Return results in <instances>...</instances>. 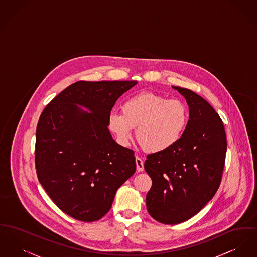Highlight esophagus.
Masks as SVG:
<instances>
[{"label": "esophagus", "mask_w": 257, "mask_h": 257, "mask_svg": "<svg viewBox=\"0 0 257 257\" xmlns=\"http://www.w3.org/2000/svg\"><path fill=\"white\" fill-rule=\"evenodd\" d=\"M136 166L138 172H143L144 171V162L140 157H136Z\"/></svg>", "instance_id": "34e87169"}]
</instances>
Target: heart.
Instances as JSON below:
<instances>
[{
  "mask_svg": "<svg viewBox=\"0 0 257 257\" xmlns=\"http://www.w3.org/2000/svg\"><path fill=\"white\" fill-rule=\"evenodd\" d=\"M188 116V108L181 100L142 92L122 104L121 114L109 115L108 128L121 144L128 145L137 127L141 147L148 152H161L181 140Z\"/></svg>",
  "mask_w": 257,
  "mask_h": 257,
  "instance_id": "b5f03b06",
  "label": "heart"
}]
</instances>
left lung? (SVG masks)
<instances>
[{
	"instance_id": "1",
	"label": "left lung",
	"mask_w": 257,
	"mask_h": 257,
	"mask_svg": "<svg viewBox=\"0 0 257 257\" xmlns=\"http://www.w3.org/2000/svg\"><path fill=\"white\" fill-rule=\"evenodd\" d=\"M189 106L181 140L171 149L149 154L145 170L152 181L147 209L164 224H179L201 211L216 193L226 156L223 122L195 92L174 86Z\"/></svg>"
}]
</instances>
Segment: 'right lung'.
Wrapping results in <instances>:
<instances>
[{"mask_svg":"<svg viewBox=\"0 0 257 257\" xmlns=\"http://www.w3.org/2000/svg\"><path fill=\"white\" fill-rule=\"evenodd\" d=\"M136 83L77 81L51 100L40 116L38 180L61 211L77 220L101 219L116 190L136 171L134 151L116 144L107 128L116 100Z\"/></svg>","mask_w":257,"mask_h":257,"instance_id":"right-lung-1","label":"right lung"}]
</instances>
